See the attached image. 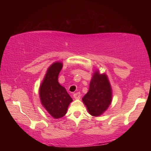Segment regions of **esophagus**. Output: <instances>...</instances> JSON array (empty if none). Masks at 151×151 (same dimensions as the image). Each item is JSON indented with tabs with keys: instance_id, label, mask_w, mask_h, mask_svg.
<instances>
[{
	"instance_id": "34e87169",
	"label": "esophagus",
	"mask_w": 151,
	"mask_h": 151,
	"mask_svg": "<svg viewBox=\"0 0 151 151\" xmlns=\"http://www.w3.org/2000/svg\"><path fill=\"white\" fill-rule=\"evenodd\" d=\"M73 96L75 99H79L81 98V93H76L74 94Z\"/></svg>"
}]
</instances>
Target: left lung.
I'll list each match as a JSON object with an SVG mask.
<instances>
[{
  "instance_id": "obj_1",
  "label": "left lung",
  "mask_w": 151,
  "mask_h": 151,
  "mask_svg": "<svg viewBox=\"0 0 151 151\" xmlns=\"http://www.w3.org/2000/svg\"><path fill=\"white\" fill-rule=\"evenodd\" d=\"M111 99V87L106 75L96 71L92 78L88 93L83 98L84 104L91 115L98 116L109 106Z\"/></svg>"
}]
</instances>
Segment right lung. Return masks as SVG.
Listing matches in <instances>:
<instances>
[{
    "label": "right lung",
    "mask_w": 151,
    "mask_h": 151,
    "mask_svg": "<svg viewBox=\"0 0 151 151\" xmlns=\"http://www.w3.org/2000/svg\"><path fill=\"white\" fill-rule=\"evenodd\" d=\"M62 68L61 63H53L48 68L39 90L42 104L55 119L65 116L68 105L73 101L66 89L58 82V76Z\"/></svg>",
    "instance_id": "1"
}]
</instances>
